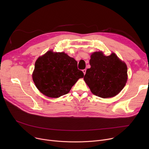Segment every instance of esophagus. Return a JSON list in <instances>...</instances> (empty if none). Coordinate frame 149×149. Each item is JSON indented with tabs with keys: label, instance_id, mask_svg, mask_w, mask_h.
Segmentation results:
<instances>
[{
	"label": "esophagus",
	"instance_id": "34e87169",
	"mask_svg": "<svg viewBox=\"0 0 149 149\" xmlns=\"http://www.w3.org/2000/svg\"><path fill=\"white\" fill-rule=\"evenodd\" d=\"M86 69H83V72L84 73V75H85V74H86Z\"/></svg>",
	"mask_w": 149,
	"mask_h": 149
}]
</instances>
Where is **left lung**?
Masks as SVG:
<instances>
[{
    "instance_id": "obj_1",
    "label": "left lung",
    "mask_w": 149,
    "mask_h": 149,
    "mask_svg": "<svg viewBox=\"0 0 149 149\" xmlns=\"http://www.w3.org/2000/svg\"><path fill=\"white\" fill-rule=\"evenodd\" d=\"M89 63L84 80L93 94L103 98L118 94L127 80L126 64L115 53L106 56L101 51L92 54Z\"/></svg>"
}]
</instances>
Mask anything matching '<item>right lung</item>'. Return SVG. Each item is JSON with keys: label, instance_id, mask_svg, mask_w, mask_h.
I'll return each instance as SVG.
<instances>
[{"label": "right lung", "instance_id": "obj_1", "mask_svg": "<svg viewBox=\"0 0 149 149\" xmlns=\"http://www.w3.org/2000/svg\"><path fill=\"white\" fill-rule=\"evenodd\" d=\"M33 80L43 95L58 98L67 94L84 76L77 68V61L65 52L49 51L35 63Z\"/></svg>", "mask_w": 149, "mask_h": 149}]
</instances>
